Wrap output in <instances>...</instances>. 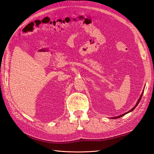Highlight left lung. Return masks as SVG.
I'll list each match as a JSON object with an SVG mask.
<instances>
[{
  "label": "left lung",
  "instance_id": "obj_1",
  "mask_svg": "<svg viewBox=\"0 0 154 154\" xmlns=\"http://www.w3.org/2000/svg\"><path fill=\"white\" fill-rule=\"evenodd\" d=\"M142 94H143V93H142V94H141V96H140V99H139V100H138V103H136V105H135V106H134V107L132 109H131V110H130V111H128V112H126V113H124V114H122V115H120V116H116V117H114V118H112V119H119V118H120V117H121V116H124V115H125V114H126L127 113H128V112H131V111H132V110H133L134 109H135V108H136V107L137 106V105H138V103H140V100H141V99H142Z\"/></svg>",
  "mask_w": 154,
  "mask_h": 154
}]
</instances>
